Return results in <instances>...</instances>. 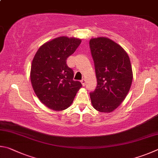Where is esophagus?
Returning <instances> with one entry per match:
<instances>
[{
  "mask_svg": "<svg viewBox=\"0 0 158 158\" xmlns=\"http://www.w3.org/2000/svg\"><path fill=\"white\" fill-rule=\"evenodd\" d=\"M81 82H82V85H83V86H85V79H82L81 80Z\"/></svg>",
  "mask_w": 158,
  "mask_h": 158,
  "instance_id": "obj_1",
  "label": "esophagus"
}]
</instances>
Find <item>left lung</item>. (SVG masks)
<instances>
[{
	"instance_id": "1",
	"label": "left lung",
	"mask_w": 158,
	"mask_h": 158,
	"mask_svg": "<svg viewBox=\"0 0 158 158\" xmlns=\"http://www.w3.org/2000/svg\"><path fill=\"white\" fill-rule=\"evenodd\" d=\"M97 86L90 92L93 107L101 112H111L120 106L131 89L132 66L127 52L107 37L89 41Z\"/></svg>"
}]
</instances>
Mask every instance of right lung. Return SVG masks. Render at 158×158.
Here are the masks:
<instances>
[{
	"mask_svg": "<svg viewBox=\"0 0 158 158\" xmlns=\"http://www.w3.org/2000/svg\"><path fill=\"white\" fill-rule=\"evenodd\" d=\"M81 43L80 39L60 37L43 44L36 52L30 70L35 94L48 108L60 111L73 103L81 82L73 81V71L66 59Z\"/></svg>",
	"mask_w": 158,
	"mask_h": 158,
	"instance_id": "obj_1",
	"label": "right lung"
}]
</instances>
